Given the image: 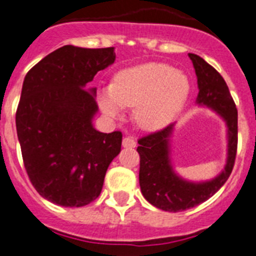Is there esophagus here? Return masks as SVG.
<instances>
[{
	"instance_id": "34e87169",
	"label": "esophagus",
	"mask_w": 256,
	"mask_h": 256,
	"mask_svg": "<svg viewBox=\"0 0 256 256\" xmlns=\"http://www.w3.org/2000/svg\"><path fill=\"white\" fill-rule=\"evenodd\" d=\"M122 146H124V148H135L136 142H135V139L132 138V136H124V140H122Z\"/></svg>"
}]
</instances>
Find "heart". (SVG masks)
<instances>
[{"mask_svg": "<svg viewBox=\"0 0 256 256\" xmlns=\"http://www.w3.org/2000/svg\"><path fill=\"white\" fill-rule=\"evenodd\" d=\"M190 94L184 72L160 62H147L118 72L109 87L100 90L98 106L105 116L120 118L134 108L135 122L144 130H158L174 120Z\"/></svg>", "mask_w": 256, "mask_h": 256, "instance_id": "obj_1", "label": "heart"}]
</instances>
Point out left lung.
Here are the masks:
<instances>
[{
    "label": "left lung",
    "instance_id": "left-lung-1",
    "mask_svg": "<svg viewBox=\"0 0 256 256\" xmlns=\"http://www.w3.org/2000/svg\"><path fill=\"white\" fill-rule=\"evenodd\" d=\"M198 79L196 104L214 110L226 124L228 152L224 169L208 181L194 182L181 177L173 168L172 136L176 124L139 139V184L146 200L162 211L180 212L196 207L218 192L230 176L237 154L238 113L224 78L210 64L188 53Z\"/></svg>",
    "mask_w": 256,
    "mask_h": 256
}]
</instances>
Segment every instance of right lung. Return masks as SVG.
<instances>
[{
  "mask_svg": "<svg viewBox=\"0 0 256 256\" xmlns=\"http://www.w3.org/2000/svg\"><path fill=\"white\" fill-rule=\"evenodd\" d=\"M114 60V48L65 45L26 75L16 134L34 188L54 204L83 207L95 200L109 164L121 151V132L94 128L96 88H86Z\"/></svg>",
  "mask_w": 256,
  "mask_h": 256,
  "instance_id": "obj_1",
  "label": "right lung"
}]
</instances>
